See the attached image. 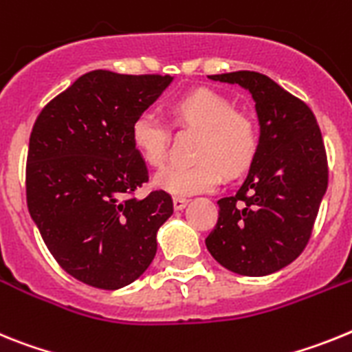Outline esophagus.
<instances>
[{
    "mask_svg": "<svg viewBox=\"0 0 352 352\" xmlns=\"http://www.w3.org/2000/svg\"><path fill=\"white\" fill-rule=\"evenodd\" d=\"M186 206H188V200H186V198H180V197L173 198V209L175 210H182Z\"/></svg>",
    "mask_w": 352,
    "mask_h": 352,
    "instance_id": "esophagus-1",
    "label": "esophagus"
}]
</instances>
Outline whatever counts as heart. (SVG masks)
<instances>
[{
    "instance_id": "obj_1",
    "label": "heart",
    "mask_w": 352,
    "mask_h": 352,
    "mask_svg": "<svg viewBox=\"0 0 352 352\" xmlns=\"http://www.w3.org/2000/svg\"><path fill=\"white\" fill-rule=\"evenodd\" d=\"M173 120L180 127L200 131L195 164H170L155 175L154 184L173 197L212 191L221 172L232 177L250 166L255 157L256 129L252 118L235 111L230 100L214 90H195L177 100ZM136 151L151 166H163L168 157L170 129L152 111L140 113L131 127Z\"/></svg>"
}]
</instances>
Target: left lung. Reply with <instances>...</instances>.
<instances>
[{"label":"left lung","mask_w":352,"mask_h":352,"mask_svg":"<svg viewBox=\"0 0 352 352\" xmlns=\"http://www.w3.org/2000/svg\"><path fill=\"white\" fill-rule=\"evenodd\" d=\"M209 79L252 94L261 136L243 186L218 200V223L206 246L232 273H276L301 255L326 195L322 134L307 104L267 76L237 70Z\"/></svg>","instance_id":"8db88e82"}]
</instances>
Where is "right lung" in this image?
Here are the masks:
<instances>
[{
    "label": "right lung",
    "instance_id": "1",
    "mask_svg": "<svg viewBox=\"0 0 352 352\" xmlns=\"http://www.w3.org/2000/svg\"><path fill=\"white\" fill-rule=\"evenodd\" d=\"M172 76L91 70L41 111L30 136L28 210L63 271L97 289L138 280L154 261L157 230L173 214L148 182L131 127L170 87Z\"/></svg>",
    "mask_w": 352,
    "mask_h": 352
}]
</instances>
